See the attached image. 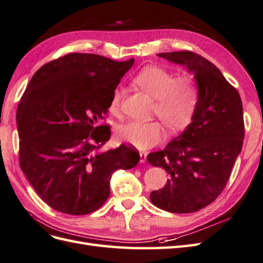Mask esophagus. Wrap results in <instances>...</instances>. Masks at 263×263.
I'll list each match as a JSON object with an SVG mask.
<instances>
[{
  "mask_svg": "<svg viewBox=\"0 0 263 263\" xmlns=\"http://www.w3.org/2000/svg\"><path fill=\"white\" fill-rule=\"evenodd\" d=\"M146 156H147L146 152H140V162L144 163L146 161Z\"/></svg>",
  "mask_w": 263,
  "mask_h": 263,
  "instance_id": "34e87169",
  "label": "esophagus"
}]
</instances>
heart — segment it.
Here are the masks:
<instances>
[{
  "label": "heart",
  "mask_w": 263,
  "mask_h": 263,
  "mask_svg": "<svg viewBox=\"0 0 263 263\" xmlns=\"http://www.w3.org/2000/svg\"><path fill=\"white\" fill-rule=\"evenodd\" d=\"M134 82L155 99L153 115L159 116L171 131H179L190 123L196 109L199 86L193 74L185 73L175 77L171 70L148 66L134 77ZM122 90L112 91L108 109L111 115L120 116ZM118 137L140 149L154 146L164 138V129L159 121H132L118 127Z\"/></svg>",
  "instance_id": "obj_1"
}]
</instances>
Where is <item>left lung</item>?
<instances>
[{"label":"left lung","mask_w":263,"mask_h":263,"mask_svg":"<svg viewBox=\"0 0 263 263\" xmlns=\"http://www.w3.org/2000/svg\"><path fill=\"white\" fill-rule=\"evenodd\" d=\"M159 57L194 72L199 97L192 122L183 133L146 160L170 178L149 199L163 211L189 214L219 196L229 181L245 138L242 102L217 67L190 50L161 52Z\"/></svg>","instance_id":"8db88e82"}]
</instances>
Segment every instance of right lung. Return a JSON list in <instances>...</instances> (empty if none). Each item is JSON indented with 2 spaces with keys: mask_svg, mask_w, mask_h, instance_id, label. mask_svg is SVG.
Instances as JSON below:
<instances>
[{
  "mask_svg": "<svg viewBox=\"0 0 263 263\" xmlns=\"http://www.w3.org/2000/svg\"><path fill=\"white\" fill-rule=\"evenodd\" d=\"M134 63L70 52L42 66L20 100V166L46 204L68 215L99 209L117 170L136 166L140 154L121 144L107 152L110 125L99 124L109 100Z\"/></svg>",
  "mask_w": 263,
  "mask_h": 263,
  "instance_id": "obj_1",
  "label": "right lung"
}]
</instances>
